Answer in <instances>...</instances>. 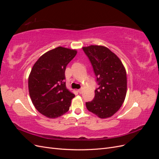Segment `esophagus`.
Instances as JSON below:
<instances>
[{
  "mask_svg": "<svg viewBox=\"0 0 159 159\" xmlns=\"http://www.w3.org/2000/svg\"><path fill=\"white\" fill-rule=\"evenodd\" d=\"M82 91H83V89H78V91L79 92V93H82Z\"/></svg>",
  "mask_w": 159,
  "mask_h": 159,
  "instance_id": "esophagus-1",
  "label": "esophagus"
}]
</instances>
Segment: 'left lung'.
Segmentation results:
<instances>
[{"label": "left lung", "instance_id": "left-lung-1", "mask_svg": "<svg viewBox=\"0 0 159 159\" xmlns=\"http://www.w3.org/2000/svg\"><path fill=\"white\" fill-rule=\"evenodd\" d=\"M97 76L99 88L86 107L101 119L109 118L118 111L127 94V73L119 57L104 46L83 47Z\"/></svg>", "mask_w": 159, "mask_h": 159}]
</instances>
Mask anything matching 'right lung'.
<instances>
[{"label": "right lung", "mask_w": 159, "mask_h": 159, "mask_svg": "<svg viewBox=\"0 0 159 159\" xmlns=\"http://www.w3.org/2000/svg\"><path fill=\"white\" fill-rule=\"evenodd\" d=\"M59 46L42 55L28 77V91L33 105L44 116L55 119L68 111L75 95L66 88L65 71L77 54Z\"/></svg>", "instance_id": "obj_1"}]
</instances>
